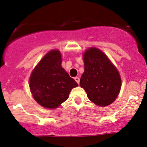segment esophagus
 <instances>
[{"label":"esophagus","instance_id":"34e87169","mask_svg":"<svg viewBox=\"0 0 147 147\" xmlns=\"http://www.w3.org/2000/svg\"><path fill=\"white\" fill-rule=\"evenodd\" d=\"M74 80H75V81L76 82V83H78V84H79V82H80V78H78V77H75V78H74Z\"/></svg>","mask_w":147,"mask_h":147}]
</instances>
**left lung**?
<instances>
[{
	"instance_id": "8db88e82",
	"label": "left lung",
	"mask_w": 147,
	"mask_h": 147,
	"mask_svg": "<svg viewBox=\"0 0 147 147\" xmlns=\"http://www.w3.org/2000/svg\"><path fill=\"white\" fill-rule=\"evenodd\" d=\"M85 71L80 80L88 99L99 107L111 105L118 97L121 79L117 69L103 52L90 48L83 54Z\"/></svg>"
}]
</instances>
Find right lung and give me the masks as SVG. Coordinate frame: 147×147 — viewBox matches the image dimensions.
<instances>
[{"instance_id":"add662e5","label":"right lung","mask_w":147,"mask_h":147,"mask_svg":"<svg viewBox=\"0 0 147 147\" xmlns=\"http://www.w3.org/2000/svg\"><path fill=\"white\" fill-rule=\"evenodd\" d=\"M61 64L60 52L51 50L39 61L30 76L29 87L33 97L45 108H57L69 98L71 90L78 86Z\"/></svg>"}]
</instances>
